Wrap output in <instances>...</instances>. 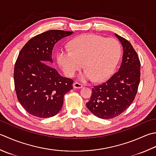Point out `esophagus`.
<instances>
[{
    "instance_id": "esophagus-1",
    "label": "esophagus",
    "mask_w": 156,
    "mask_h": 156,
    "mask_svg": "<svg viewBox=\"0 0 156 156\" xmlns=\"http://www.w3.org/2000/svg\"><path fill=\"white\" fill-rule=\"evenodd\" d=\"M73 87H74V88H78V89H79V88H82V85L78 82H76L74 84H73Z\"/></svg>"
}]
</instances>
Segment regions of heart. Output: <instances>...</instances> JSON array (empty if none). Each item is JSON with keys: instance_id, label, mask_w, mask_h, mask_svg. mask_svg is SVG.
Listing matches in <instances>:
<instances>
[{"instance_id": "obj_1", "label": "heart", "mask_w": 156, "mask_h": 156, "mask_svg": "<svg viewBox=\"0 0 156 156\" xmlns=\"http://www.w3.org/2000/svg\"><path fill=\"white\" fill-rule=\"evenodd\" d=\"M121 53V46L116 39L84 34L70 42L69 50L60 51L57 59L67 76H74L83 63L85 71L80 75V80L102 82L113 74Z\"/></svg>"}]
</instances>
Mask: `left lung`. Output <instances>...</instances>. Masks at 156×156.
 I'll use <instances>...</instances> for the list:
<instances>
[{"label": "left lung", "mask_w": 156, "mask_h": 156, "mask_svg": "<svg viewBox=\"0 0 156 156\" xmlns=\"http://www.w3.org/2000/svg\"><path fill=\"white\" fill-rule=\"evenodd\" d=\"M115 35L123 47L119 70L103 84L94 86L87 108L97 117L111 119L120 115L131 105L138 90L141 63L132 44L122 36Z\"/></svg>", "instance_id": "1"}]
</instances>
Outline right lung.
Wrapping results in <instances>:
<instances>
[{
    "label": "right lung",
    "instance_id": "right-lung-1",
    "mask_svg": "<svg viewBox=\"0 0 156 156\" xmlns=\"http://www.w3.org/2000/svg\"><path fill=\"white\" fill-rule=\"evenodd\" d=\"M72 34L48 30L30 39L20 52L14 68L15 89L21 105L34 116L55 115L62 108L65 94L73 88V80L49 66L55 44Z\"/></svg>",
    "mask_w": 156,
    "mask_h": 156
}]
</instances>
